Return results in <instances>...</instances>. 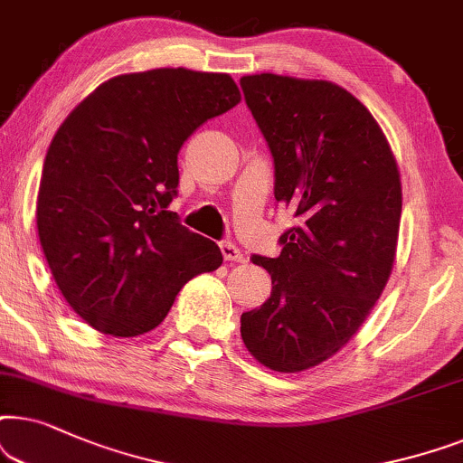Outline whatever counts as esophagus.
<instances>
[{"label":"esophagus","mask_w":463,"mask_h":463,"mask_svg":"<svg viewBox=\"0 0 463 463\" xmlns=\"http://www.w3.org/2000/svg\"><path fill=\"white\" fill-rule=\"evenodd\" d=\"M220 250L226 262H243V251L235 243H222Z\"/></svg>","instance_id":"34e87169"}]
</instances>
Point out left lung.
<instances>
[{"instance_id": "1", "label": "left lung", "mask_w": 463, "mask_h": 463, "mask_svg": "<svg viewBox=\"0 0 463 463\" xmlns=\"http://www.w3.org/2000/svg\"><path fill=\"white\" fill-rule=\"evenodd\" d=\"M241 89L273 154L275 199L300 220L279 237V256L251 258L273 289L241 316V338L270 371H309L354 338L390 279L398 163L374 116L343 86L254 73Z\"/></svg>"}]
</instances>
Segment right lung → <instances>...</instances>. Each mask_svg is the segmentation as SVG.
I'll return each instance as SVG.
<instances>
[{
	"instance_id": "obj_1",
	"label": "right lung",
	"mask_w": 463,
	"mask_h": 463,
	"mask_svg": "<svg viewBox=\"0 0 463 463\" xmlns=\"http://www.w3.org/2000/svg\"><path fill=\"white\" fill-rule=\"evenodd\" d=\"M239 101L228 73H122L97 86L54 133L38 235L61 294L95 330L146 335L193 277L222 264L218 245L182 226L169 205L184 141Z\"/></svg>"
}]
</instances>
